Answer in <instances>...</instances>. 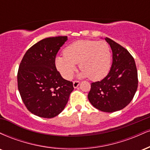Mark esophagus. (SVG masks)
<instances>
[{"label": "esophagus", "instance_id": "obj_1", "mask_svg": "<svg viewBox=\"0 0 150 150\" xmlns=\"http://www.w3.org/2000/svg\"><path fill=\"white\" fill-rule=\"evenodd\" d=\"M79 85H80V82L77 80H75L73 82V87H75V88H77V87H78Z\"/></svg>", "mask_w": 150, "mask_h": 150}]
</instances>
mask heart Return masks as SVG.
<instances>
[{"mask_svg":"<svg viewBox=\"0 0 150 150\" xmlns=\"http://www.w3.org/2000/svg\"><path fill=\"white\" fill-rule=\"evenodd\" d=\"M77 63L82 70L80 77L101 80L111 68V48L104 41L79 40L67 46L64 54L56 58V68L66 80L73 77Z\"/></svg>","mask_w":150,"mask_h":150,"instance_id":"b5f03b06","label":"heart"}]
</instances>
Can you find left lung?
I'll use <instances>...</instances> for the list:
<instances>
[{"label":"left lung","mask_w":150,"mask_h":150,"mask_svg":"<svg viewBox=\"0 0 150 150\" xmlns=\"http://www.w3.org/2000/svg\"><path fill=\"white\" fill-rule=\"evenodd\" d=\"M105 39L112 50V65L103 80L91 84L88 99L94 107L111 113L130 104L137 91L138 78L135 60L128 50L109 38Z\"/></svg>","instance_id":"1"}]
</instances>
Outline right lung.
<instances>
[{"mask_svg": "<svg viewBox=\"0 0 150 150\" xmlns=\"http://www.w3.org/2000/svg\"><path fill=\"white\" fill-rule=\"evenodd\" d=\"M67 36L49 37L34 44L24 55L18 72V87L26 108L33 114L51 118L64 109L73 82L61 77L56 56Z\"/></svg>", "mask_w": 150, "mask_h": 150, "instance_id": "obj_1", "label": "right lung"}]
</instances>
